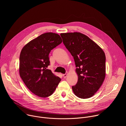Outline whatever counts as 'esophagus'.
Masks as SVG:
<instances>
[{"label": "esophagus", "instance_id": "esophagus-1", "mask_svg": "<svg viewBox=\"0 0 126 126\" xmlns=\"http://www.w3.org/2000/svg\"><path fill=\"white\" fill-rule=\"evenodd\" d=\"M67 74L66 73V74H63V76L64 78H66V77H67Z\"/></svg>", "mask_w": 126, "mask_h": 126}]
</instances>
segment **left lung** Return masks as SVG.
<instances>
[{
  "mask_svg": "<svg viewBox=\"0 0 126 126\" xmlns=\"http://www.w3.org/2000/svg\"><path fill=\"white\" fill-rule=\"evenodd\" d=\"M63 42L74 58L78 79L72 87L81 99L95 95L106 76V56L102 49L87 36L80 32L61 33Z\"/></svg>",
  "mask_w": 126,
  "mask_h": 126,
  "instance_id": "left-lung-1",
  "label": "left lung"
}]
</instances>
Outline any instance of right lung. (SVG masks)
<instances>
[{"label": "right lung", "mask_w": 126, "mask_h": 126, "mask_svg": "<svg viewBox=\"0 0 126 126\" xmlns=\"http://www.w3.org/2000/svg\"><path fill=\"white\" fill-rule=\"evenodd\" d=\"M62 42L58 34L47 32L29 42L21 50L20 76L29 90L39 97L51 95L61 81L47 67L51 50Z\"/></svg>", "instance_id": "right-lung-1"}]
</instances>
